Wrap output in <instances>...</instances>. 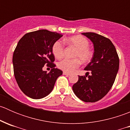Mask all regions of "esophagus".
Returning a JSON list of instances; mask_svg holds the SVG:
<instances>
[{
	"instance_id": "obj_1",
	"label": "esophagus",
	"mask_w": 130,
	"mask_h": 130,
	"mask_svg": "<svg viewBox=\"0 0 130 130\" xmlns=\"http://www.w3.org/2000/svg\"><path fill=\"white\" fill-rule=\"evenodd\" d=\"M63 74L65 75H67V76L70 75V73H68V72H63Z\"/></svg>"
}]
</instances>
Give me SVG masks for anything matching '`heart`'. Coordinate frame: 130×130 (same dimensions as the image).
Here are the masks:
<instances>
[{"label": "heart", "mask_w": 130, "mask_h": 130, "mask_svg": "<svg viewBox=\"0 0 130 130\" xmlns=\"http://www.w3.org/2000/svg\"><path fill=\"white\" fill-rule=\"evenodd\" d=\"M65 42L76 48L73 57L75 58H65L59 61L58 67L68 73H71L79 67L80 61L82 63H87L92 60L93 52L89 48L88 40L82 36H75L65 40ZM64 43L61 40L55 41L52 46V52L57 58H61L64 54Z\"/></svg>", "instance_id": "heart-1"}]
</instances>
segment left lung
<instances>
[{
    "mask_svg": "<svg viewBox=\"0 0 130 130\" xmlns=\"http://www.w3.org/2000/svg\"><path fill=\"white\" fill-rule=\"evenodd\" d=\"M91 40L94 52L91 61L85 70L90 75L80 76L72 87L74 94L86 103H94L101 99L112 87L118 71L120 59L115 46L109 39L95 32H83Z\"/></svg>",
    "mask_w": 130,
    "mask_h": 130,
    "instance_id": "obj_1",
    "label": "left lung"
}]
</instances>
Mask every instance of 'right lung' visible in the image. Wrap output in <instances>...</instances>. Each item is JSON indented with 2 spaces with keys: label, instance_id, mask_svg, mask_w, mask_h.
<instances>
[{
  "label": "right lung",
  "instance_id": "add662e5",
  "mask_svg": "<svg viewBox=\"0 0 130 130\" xmlns=\"http://www.w3.org/2000/svg\"><path fill=\"white\" fill-rule=\"evenodd\" d=\"M61 34L41 29L24 35L19 41L13 53L14 73L19 88L27 96L39 99L53 90L56 80L62 71L55 69L52 46ZM47 65L52 69L43 71Z\"/></svg>",
  "mask_w": 130,
  "mask_h": 130
}]
</instances>
